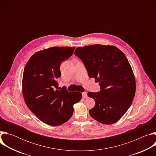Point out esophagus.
<instances>
[{
  "label": "esophagus",
  "mask_w": 156,
  "mask_h": 156,
  "mask_svg": "<svg viewBox=\"0 0 156 156\" xmlns=\"http://www.w3.org/2000/svg\"><path fill=\"white\" fill-rule=\"evenodd\" d=\"M82 95H83V98H84V99H86V98H87V93H86V92L83 93H82Z\"/></svg>",
  "instance_id": "obj_1"
}]
</instances>
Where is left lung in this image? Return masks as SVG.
<instances>
[{"label":"left lung","instance_id":"1","mask_svg":"<svg viewBox=\"0 0 156 156\" xmlns=\"http://www.w3.org/2000/svg\"><path fill=\"white\" fill-rule=\"evenodd\" d=\"M75 54L83 61L88 76L99 83V93L89 92L95 101L89 112L101 123L119 121L130 107L136 92V81L125 55L117 47L101 44L79 47Z\"/></svg>","mask_w":156,"mask_h":156}]
</instances>
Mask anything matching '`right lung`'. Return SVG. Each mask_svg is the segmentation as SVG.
I'll use <instances>...</instances> for the list:
<instances>
[{"label": "right lung", "instance_id": "obj_1", "mask_svg": "<svg viewBox=\"0 0 156 156\" xmlns=\"http://www.w3.org/2000/svg\"><path fill=\"white\" fill-rule=\"evenodd\" d=\"M75 47H52L34 53L27 63L22 93L31 112L42 122L58 126L73 114V105L82 98L79 92L59 90L57 79L62 62L71 57Z\"/></svg>", "mask_w": 156, "mask_h": 156}]
</instances>
